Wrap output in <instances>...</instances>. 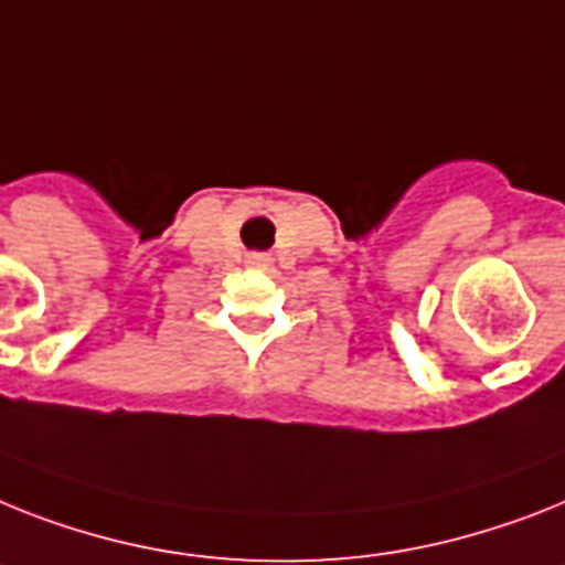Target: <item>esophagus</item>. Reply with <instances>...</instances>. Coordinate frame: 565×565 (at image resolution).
Segmentation results:
<instances>
[{
    "label": "esophagus",
    "mask_w": 565,
    "mask_h": 565,
    "mask_svg": "<svg viewBox=\"0 0 565 565\" xmlns=\"http://www.w3.org/2000/svg\"><path fill=\"white\" fill-rule=\"evenodd\" d=\"M248 259H250V263H254V265H265V263H268V256H263V254H250Z\"/></svg>",
    "instance_id": "1"
}]
</instances>
